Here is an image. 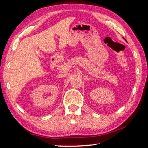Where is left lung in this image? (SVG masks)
Wrapping results in <instances>:
<instances>
[{
  "instance_id": "1",
  "label": "left lung",
  "mask_w": 148,
  "mask_h": 148,
  "mask_svg": "<svg viewBox=\"0 0 148 148\" xmlns=\"http://www.w3.org/2000/svg\"><path fill=\"white\" fill-rule=\"evenodd\" d=\"M123 39H124V40H125V38H123Z\"/></svg>"
}]
</instances>
